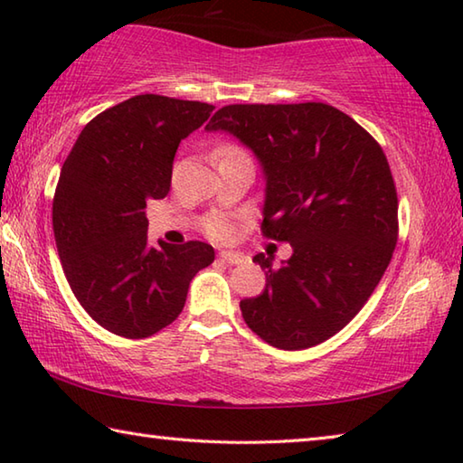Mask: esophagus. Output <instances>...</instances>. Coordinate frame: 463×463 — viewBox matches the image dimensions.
Instances as JSON below:
<instances>
[{"label":"esophagus","instance_id":"1","mask_svg":"<svg viewBox=\"0 0 463 463\" xmlns=\"http://www.w3.org/2000/svg\"><path fill=\"white\" fill-rule=\"evenodd\" d=\"M218 257H221V260L224 263H229V265H239V263L245 261V255L237 253V250H221V253H218Z\"/></svg>","mask_w":463,"mask_h":463}]
</instances>
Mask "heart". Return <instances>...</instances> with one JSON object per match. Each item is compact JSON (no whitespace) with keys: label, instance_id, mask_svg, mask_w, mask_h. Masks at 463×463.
Instances as JSON below:
<instances>
[{"label":"heart","instance_id":"obj_1","mask_svg":"<svg viewBox=\"0 0 463 463\" xmlns=\"http://www.w3.org/2000/svg\"><path fill=\"white\" fill-rule=\"evenodd\" d=\"M224 148H237V146H222L221 151H224ZM206 232L214 239H229L232 234V224L226 216H213L206 222Z\"/></svg>","mask_w":463,"mask_h":463}]
</instances>
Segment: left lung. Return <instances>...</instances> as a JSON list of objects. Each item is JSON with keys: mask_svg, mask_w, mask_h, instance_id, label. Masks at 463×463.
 Masks as SVG:
<instances>
[{"mask_svg": "<svg viewBox=\"0 0 463 463\" xmlns=\"http://www.w3.org/2000/svg\"><path fill=\"white\" fill-rule=\"evenodd\" d=\"M206 130L247 145L265 174L263 237L292 257L265 269V289L241 300L247 326L278 349L326 341L364 308L398 241V195L370 132L328 104H232Z\"/></svg>", "mask_w": 463, "mask_h": 463, "instance_id": "1", "label": "left lung"}]
</instances>
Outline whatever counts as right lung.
Segmentation results:
<instances>
[{
    "instance_id": "add662e5",
    "label": "right lung",
    "mask_w": 463,
    "mask_h": 463,
    "mask_svg": "<svg viewBox=\"0 0 463 463\" xmlns=\"http://www.w3.org/2000/svg\"><path fill=\"white\" fill-rule=\"evenodd\" d=\"M214 106L135 96L85 124L62 163L52 231L62 271L85 312L127 339H145L184 310L195 273L214 261L202 241L148 245L145 208L165 198L179 143Z\"/></svg>"
}]
</instances>
